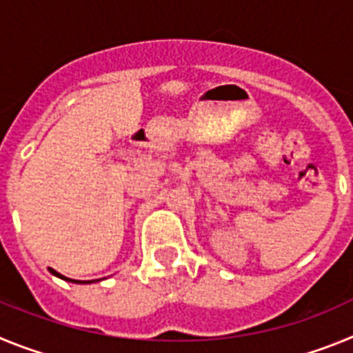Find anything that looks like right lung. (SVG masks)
<instances>
[{
  "label": "right lung",
  "mask_w": 353,
  "mask_h": 353,
  "mask_svg": "<svg viewBox=\"0 0 353 353\" xmlns=\"http://www.w3.org/2000/svg\"><path fill=\"white\" fill-rule=\"evenodd\" d=\"M49 270H51V274H54V276H58V277H61V279H65V281H74V283H92V281H76V279H68V277H63V276H61V274L56 272V270H52V269H49Z\"/></svg>",
  "instance_id": "1"
}]
</instances>
